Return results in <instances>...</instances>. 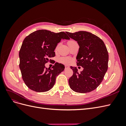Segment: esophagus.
Wrapping results in <instances>:
<instances>
[{
  "label": "esophagus",
  "instance_id": "1",
  "mask_svg": "<svg viewBox=\"0 0 126 126\" xmlns=\"http://www.w3.org/2000/svg\"><path fill=\"white\" fill-rule=\"evenodd\" d=\"M65 69H67V68H69V66H68V65H65Z\"/></svg>",
  "mask_w": 126,
  "mask_h": 126
}]
</instances>
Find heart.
Wrapping results in <instances>:
<instances>
[{
  "label": "heart",
  "instance_id": "1",
  "mask_svg": "<svg viewBox=\"0 0 126 126\" xmlns=\"http://www.w3.org/2000/svg\"><path fill=\"white\" fill-rule=\"evenodd\" d=\"M75 41L73 40H70L67 42V44L73 43V42H75ZM71 61H72V59L70 58V57H61V58H60L59 59V62L63 64H69L71 62Z\"/></svg>",
  "mask_w": 126,
  "mask_h": 126
}]
</instances>
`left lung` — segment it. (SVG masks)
<instances>
[{
    "label": "left lung",
    "mask_w": 126,
    "mask_h": 126,
    "mask_svg": "<svg viewBox=\"0 0 126 126\" xmlns=\"http://www.w3.org/2000/svg\"><path fill=\"white\" fill-rule=\"evenodd\" d=\"M79 46L77 64L83 70L78 72L71 66L73 75L69 79L70 88L79 93H86L96 89L102 82L108 69V52L105 43L99 37L89 32H66Z\"/></svg>",
    "instance_id": "1"
}]
</instances>
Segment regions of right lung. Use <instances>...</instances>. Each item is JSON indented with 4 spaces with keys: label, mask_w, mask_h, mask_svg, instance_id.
Instances as JSON below:
<instances>
[{
    "label": "right lung",
    "mask_w": 126,
    "mask_h": 126,
    "mask_svg": "<svg viewBox=\"0 0 126 126\" xmlns=\"http://www.w3.org/2000/svg\"><path fill=\"white\" fill-rule=\"evenodd\" d=\"M63 39L70 38L64 32L55 33L47 30H37L24 39L19 53V68L22 79L29 89L45 92L55 85L56 77L63 71L64 66L56 63L50 69L45 64L52 62L55 49Z\"/></svg>",
    "instance_id": "add662e5"
}]
</instances>
